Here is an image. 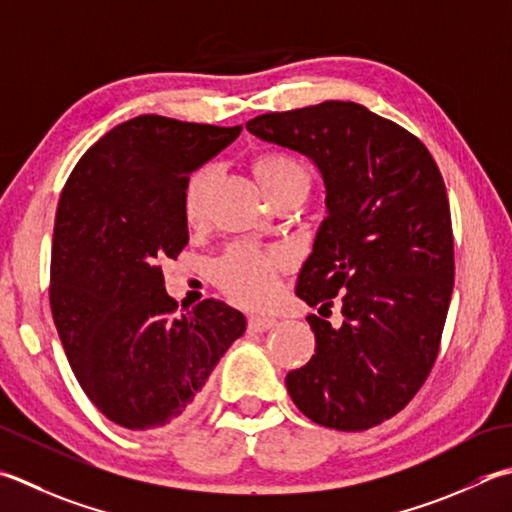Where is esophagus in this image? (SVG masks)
Masks as SVG:
<instances>
[{"mask_svg":"<svg viewBox=\"0 0 512 512\" xmlns=\"http://www.w3.org/2000/svg\"><path fill=\"white\" fill-rule=\"evenodd\" d=\"M277 324V319L273 317H250L248 319V330L250 333H266Z\"/></svg>","mask_w":512,"mask_h":512,"instance_id":"34e87169","label":"esophagus"}]
</instances>
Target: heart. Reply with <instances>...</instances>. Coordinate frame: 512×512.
Wrapping results in <instances>:
<instances>
[{
	"mask_svg": "<svg viewBox=\"0 0 512 512\" xmlns=\"http://www.w3.org/2000/svg\"><path fill=\"white\" fill-rule=\"evenodd\" d=\"M255 175L270 199L288 190L306 188L308 173L297 157L288 153H264L255 159ZM215 182V168L202 166L190 175L184 188V217L190 226L206 219L210 186ZM286 266L284 253H268L257 246L237 244L219 259L215 282L237 304L250 308L266 306L277 295V275Z\"/></svg>",
	"mask_w": 512,
	"mask_h": 512,
	"instance_id": "obj_1",
	"label": "heart"
}]
</instances>
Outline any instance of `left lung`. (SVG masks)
<instances>
[{
    "label": "left lung",
    "mask_w": 512,
    "mask_h": 512,
    "mask_svg": "<svg viewBox=\"0 0 512 512\" xmlns=\"http://www.w3.org/2000/svg\"><path fill=\"white\" fill-rule=\"evenodd\" d=\"M246 128L313 159L326 186L328 217L295 293L324 310L337 302L344 324L306 317L317 346L286 375L290 399L319 426L373 428L417 395L439 353L455 284L444 177L413 133L355 102L257 115Z\"/></svg>",
    "instance_id": "8db88e82"
}]
</instances>
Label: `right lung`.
<instances>
[{"instance_id": "1", "label": "right lung", "mask_w": 512, "mask_h": 512, "mask_svg": "<svg viewBox=\"0 0 512 512\" xmlns=\"http://www.w3.org/2000/svg\"><path fill=\"white\" fill-rule=\"evenodd\" d=\"M242 126L139 115L90 146L59 197L50 310L99 413L150 430L190 413L246 317L219 299L177 315L162 262L188 244V175Z\"/></svg>"}]
</instances>
